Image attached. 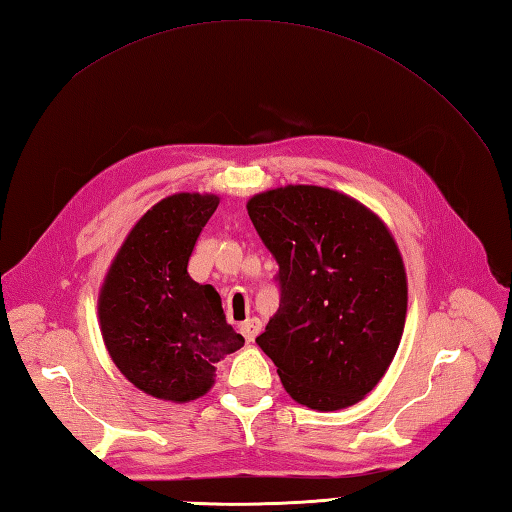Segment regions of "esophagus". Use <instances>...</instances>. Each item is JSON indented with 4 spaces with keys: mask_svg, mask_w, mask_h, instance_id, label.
Instances as JSON below:
<instances>
[{
    "mask_svg": "<svg viewBox=\"0 0 512 512\" xmlns=\"http://www.w3.org/2000/svg\"><path fill=\"white\" fill-rule=\"evenodd\" d=\"M242 334H244V339L248 341V343H253L255 341V336L259 334V330H262V321H259L257 317H253V319H248V321H244L242 323Z\"/></svg>",
    "mask_w": 512,
    "mask_h": 512,
    "instance_id": "obj_1",
    "label": "esophagus"
}]
</instances>
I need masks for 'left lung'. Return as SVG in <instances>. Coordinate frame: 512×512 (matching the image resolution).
Listing matches in <instances>:
<instances>
[{"mask_svg":"<svg viewBox=\"0 0 512 512\" xmlns=\"http://www.w3.org/2000/svg\"><path fill=\"white\" fill-rule=\"evenodd\" d=\"M246 209L281 288L255 343L299 405H356L385 376L405 330L407 273L394 235L363 202L314 184L255 193Z\"/></svg>","mask_w":512,"mask_h":512,"instance_id":"obj_1","label":"left lung"}]
</instances>
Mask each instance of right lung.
I'll use <instances>...</instances> for the list:
<instances>
[{"label": "right lung", "instance_id": "add662e5", "mask_svg": "<svg viewBox=\"0 0 512 512\" xmlns=\"http://www.w3.org/2000/svg\"><path fill=\"white\" fill-rule=\"evenodd\" d=\"M215 193H173L151 206L127 233L99 290L107 352L147 396L191 402L215 383V363L244 345L226 323L211 284L187 273Z\"/></svg>", "mask_w": 512, "mask_h": 512}]
</instances>
